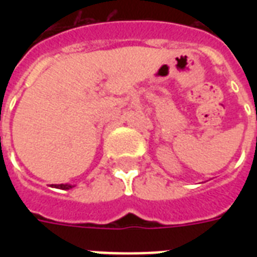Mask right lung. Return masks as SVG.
Returning <instances> with one entry per match:
<instances>
[{
	"instance_id": "obj_1",
	"label": "right lung",
	"mask_w": 257,
	"mask_h": 257,
	"mask_svg": "<svg viewBox=\"0 0 257 257\" xmlns=\"http://www.w3.org/2000/svg\"><path fill=\"white\" fill-rule=\"evenodd\" d=\"M53 187H56V189H62V190H70V189H73L74 186H71V184H56V186H53Z\"/></svg>"
}]
</instances>
